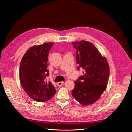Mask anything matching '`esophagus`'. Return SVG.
<instances>
[{
  "mask_svg": "<svg viewBox=\"0 0 132 132\" xmlns=\"http://www.w3.org/2000/svg\"><path fill=\"white\" fill-rule=\"evenodd\" d=\"M64 84V81H60V82H57V85L58 86H62L63 85V84Z\"/></svg>",
  "mask_w": 132,
  "mask_h": 132,
  "instance_id": "esophagus-1",
  "label": "esophagus"
}]
</instances>
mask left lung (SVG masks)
<instances>
[{
  "label": "left lung",
  "instance_id": "obj_1",
  "mask_svg": "<svg viewBox=\"0 0 132 132\" xmlns=\"http://www.w3.org/2000/svg\"><path fill=\"white\" fill-rule=\"evenodd\" d=\"M77 51V63L84 69L83 75L75 81L72 96L81 105H88L94 103L105 91L108 82L109 66L105 57L88 41L73 42Z\"/></svg>",
  "mask_w": 132,
  "mask_h": 132
}]
</instances>
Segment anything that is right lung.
I'll use <instances>...</instances> for the list:
<instances>
[{
  "mask_svg": "<svg viewBox=\"0 0 132 132\" xmlns=\"http://www.w3.org/2000/svg\"><path fill=\"white\" fill-rule=\"evenodd\" d=\"M53 43L35 45L27 51L20 65L19 79L27 94L37 102H46L56 93L52 82L46 81L48 53Z\"/></svg>",
  "mask_w": 132,
  "mask_h": 132,
  "instance_id": "1",
  "label": "right lung"
}]
</instances>
